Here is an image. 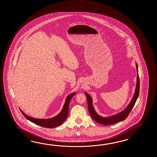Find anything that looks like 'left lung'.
Listing matches in <instances>:
<instances>
[{
	"mask_svg": "<svg viewBox=\"0 0 157 157\" xmlns=\"http://www.w3.org/2000/svg\"><path fill=\"white\" fill-rule=\"evenodd\" d=\"M136 66L137 76V84L135 93L134 94L133 98L131 101L130 103L129 104V105L127 106V108L124 110H123L120 113L117 114L116 115H114L113 116L110 117L104 118V117H100V116H99L95 112V111L94 109L93 106L92 105L93 101H92L91 98L90 97L89 95H88V94L85 93V95L87 98V100L89 112L90 113L91 117L94 120L96 121L98 123H99V124H103V125H109V124H116L117 122L124 120L128 117V114H130L131 111L132 109L133 106L136 101L137 99L139 97V91H140V79H139V74H138V67H137V63L136 64Z\"/></svg>",
	"mask_w": 157,
	"mask_h": 157,
	"instance_id": "left-lung-1",
	"label": "left lung"
}]
</instances>
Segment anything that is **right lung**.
I'll use <instances>...</instances> for the list:
<instances>
[{
  "label": "right lung",
  "mask_w": 157,
  "mask_h": 157,
  "mask_svg": "<svg viewBox=\"0 0 157 157\" xmlns=\"http://www.w3.org/2000/svg\"><path fill=\"white\" fill-rule=\"evenodd\" d=\"M75 94L76 93L71 94L67 97L63 108L62 111L60 112V113L57 116L50 119H36V118H34L27 116L26 114L24 113L21 110H20L21 112L24 115V117H25L26 119L32 122L33 124H37L41 127H47L49 128L57 127L58 126H59L63 124L64 121L66 120L68 114L69 104H70L71 99H72V97H74Z\"/></svg>",
  "instance_id": "1"
}]
</instances>
